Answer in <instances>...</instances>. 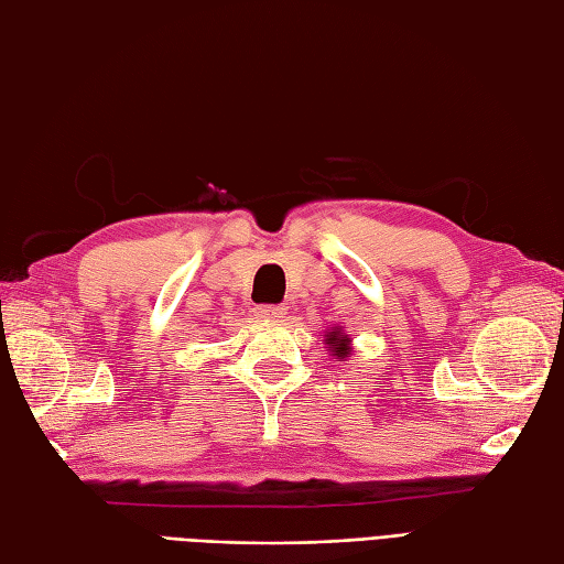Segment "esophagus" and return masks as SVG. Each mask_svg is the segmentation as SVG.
Returning a JSON list of instances; mask_svg holds the SVG:
<instances>
[{
	"mask_svg": "<svg viewBox=\"0 0 564 564\" xmlns=\"http://www.w3.org/2000/svg\"><path fill=\"white\" fill-rule=\"evenodd\" d=\"M256 313L261 315V317H268V319H275V317H284V313H286V308L284 306H270V303H263V306H258L256 308Z\"/></svg>",
	"mask_w": 564,
	"mask_h": 564,
	"instance_id": "esophagus-1",
	"label": "esophagus"
}]
</instances>
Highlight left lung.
<instances>
[{"instance_id":"1","label":"left lung","mask_w":564,"mask_h":564,"mask_svg":"<svg viewBox=\"0 0 564 564\" xmlns=\"http://www.w3.org/2000/svg\"><path fill=\"white\" fill-rule=\"evenodd\" d=\"M325 341L329 344V348L334 351V356L346 358V354H348V337H346V334H344L341 329L327 332V339H325Z\"/></svg>"}]
</instances>
